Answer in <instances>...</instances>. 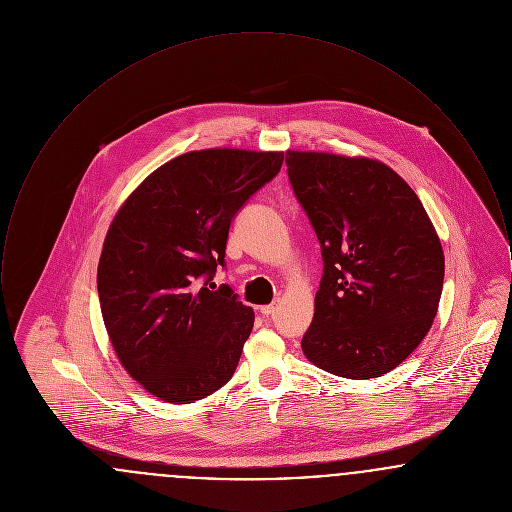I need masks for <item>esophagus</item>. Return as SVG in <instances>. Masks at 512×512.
<instances>
[{
  "mask_svg": "<svg viewBox=\"0 0 512 512\" xmlns=\"http://www.w3.org/2000/svg\"><path fill=\"white\" fill-rule=\"evenodd\" d=\"M276 309H278V303H270V305H265V307H261V313H263L265 317H272V315L276 313Z\"/></svg>",
  "mask_w": 512,
  "mask_h": 512,
  "instance_id": "1",
  "label": "esophagus"
}]
</instances>
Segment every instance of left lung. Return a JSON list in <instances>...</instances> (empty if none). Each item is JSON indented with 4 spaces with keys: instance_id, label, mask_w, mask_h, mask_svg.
<instances>
[{
    "instance_id": "left-lung-1",
    "label": "left lung",
    "mask_w": 512,
    "mask_h": 512,
    "mask_svg": "<svg viewBox=\"0 0 512 512\" xmlns=\"http://www.w3.org/2000/svg\"><path fill=\"white\" fill-rule=\"evenodd\" d=\"M286 165L324 259L301 349L330 374L378 378L432 328L445 272L438 232L382 161L288 149Z\"/></svg>"
}]
</instances>
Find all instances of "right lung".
<instances>
[{
  "label": "right lung",
  "instance_id": "obj_1",
  "mask_svg": "<svg viewBox=\"0 0 512 512\" xmlns=\"http://www.w3.org/2000/svg\"><path fill=\"white\" fill-rule=\"evenodd\" d=\"M282 161V151L234 147L182 153L111 222L98 265L101 315L124 370L161 401L194 403L232 378L255 313L207 282L224 265L234 215Z\"/></svg>",
  "mask_w": 512,
  "mask_h": 512
}]
</instances>
